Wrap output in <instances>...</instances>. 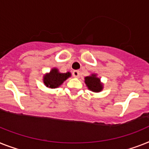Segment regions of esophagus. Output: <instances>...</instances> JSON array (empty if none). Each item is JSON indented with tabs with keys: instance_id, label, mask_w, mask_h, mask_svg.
Listing matches in <instances>:
<instances>
[{
	"instance_id": "1",
	"label": "esophagus",
	"mask_w": 149,
	"mask_h": 149,
	"mask_svg": "<svg viewBox=\"0 0 149 149\" xmlns=\"http://www.w3.org/2000/svg\"><path fill=\"white\" fill-rule=\"evenodd\" d=\"M72 74H73V77H80V72L79 71H74L73 73H72Z\"/></svg>"
}]
</instances>
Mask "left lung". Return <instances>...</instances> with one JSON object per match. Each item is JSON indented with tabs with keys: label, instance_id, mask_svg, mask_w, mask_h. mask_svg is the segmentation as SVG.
I'll use <instances>...</instances> for the list:
<instances>
[{
	"label": "left lung",
	"instance_id": "obj_1",
	"mask_svg": "<svg viewBox=\"0 0 149 149\" xmlns=\"http://www.w3.org/2000/svg\"><path fill=\"white\" fill-rule=\"evenodd\" d=\"M84 82L88 89L94 93H99L104 88V84L100 81V78L97 77V74L93 73L84 77Z\"/></svg>",
	"mask_w": 149,
	"mask_h": 149
}]
</instances>
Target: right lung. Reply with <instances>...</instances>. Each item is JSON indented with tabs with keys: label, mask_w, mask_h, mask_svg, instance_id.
Returning <instances> with one entry per match:
<instances>
[{
	"label": "right lung",
	"mask_w": 149,
	"mask_h": 149,
	"mask_svg": "<svg viewBox=\"0 0 149 149\" xmlns=\"http://www.w3.org/2000/svg\"><path fill=\"white\" fill-rule=\"evenodd\" d=\"M72 76L71 72L61 73L57 68H52L49 73H46L43 75V83L47 88L51 89H55L62 84L65 81Z\"/></svg>",
	"instance_id": "1"
}]
</instances>
